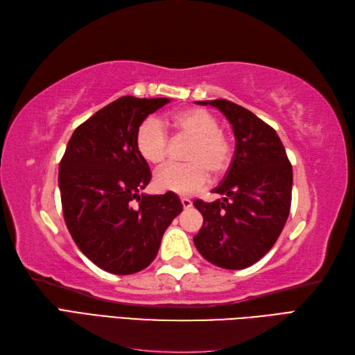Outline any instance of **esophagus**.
Returning <instances> with one entry per match:
<instances>
[{"mask_svg":"<svg viewBox=\"0 0 355 355\" xmlns=\"http://www.w3.org/2000/svg\"><path fill=\"white\" fill-rule=\"evenodd\" d=\"M180 201H182V206H184V209H189L192 206V201L189 198H187V197H182Z\"/></svg>","mask_w":355,"mask_h":355,"instance_id":"esophagus-1","label":"esophagus"}]
</instances>
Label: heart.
<instances>
[{
	"label": "heart",
	"mask_w": 355,
	"mask_h": 355,
	"mask_svg": "<svg viewBox=\"0 0 355 355\" xmlns=\"http://www.w3.org/2000/svg\"><path fill=\"white\" fill-rule=\"evenodd\" d=\"M178 139H191L187 151V164H168L159 168L154 176L158 191L189 196L201 191L209 184L210 171L213 176H220L228 170L232 159V144L222 130L213 114L201 108L178 111L168 118ZM137 153L146 163L163 164L168 151L170 139L158 118L149 116L136 132Z\"/></svg>",
	"instance_id": "b5f03b06"
}]
</instances>
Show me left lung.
I'll list each match as a JSON object with an SVG mask.
<instances>
[{
	"instance_id": "1",
	"label": "left lung",
	"mask_w": 355,
	"mask_h": 355,
	"mask_svg": "<svg viewBox=\"0 0 355 355\" xmlns=\"http://www.w3.org/2000/svg\"><path fill=\"white\" fill-rule=\"evenodd\" d=\"M232 125L235 153L220 185L223 198L196 200L202 227L194 244L204 259L225 270H243L263 257L284 228L292 204L293 170L271 125L249 110L225 101H201Z\"/></svg>"
}]
</instances>
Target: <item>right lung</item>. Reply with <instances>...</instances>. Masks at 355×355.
<instances>
[{"label":"right lung","instance_id":"add662e5","mask_svg":"<svg viewBox=\"0 0 355 355\" xmlns=\"http://www.w3.org/2000/svg\"><path fill=\"white\" fill-rule=\"evenodd\" d=\"M168 102L123 96L75 128L62 157L59 188L68 231L78 249L111 274L145 270L184 207L175 192H141L151 170L137 153L136 132Z\"/></svg>","mask_w":355,"mask_h":355}]
</instances>
